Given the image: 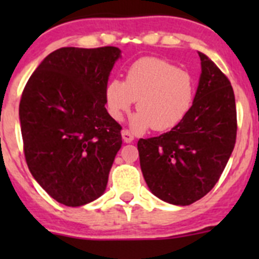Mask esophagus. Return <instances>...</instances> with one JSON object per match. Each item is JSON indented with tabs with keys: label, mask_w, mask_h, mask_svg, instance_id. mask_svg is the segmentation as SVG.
<instances>
[{
	"label": "esophagus",
	"mask_w": 259,
	"mask_h": 259,
	"mask_svg": "<svg viewBox=\"0 0 259 259\" xmlns=\"http://www.w3.org/2000/svg\"><path fill=\"white\" fill-rule=\"evenodd\" d=\"M121 137H122V140H124L125 143H132L133 140H134V135H133V133L129 132V130H126V129L122 130Z\"/></svg>",
	"instance_id": "34e87169"
}]
</instances>
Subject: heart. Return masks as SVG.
Instances as JSON below:
<instances>
[{
  "mask_svg": "<svg viewBox=\"0 0 259 259\" xmlns=\"http://www.w3.org/2000/svg\"><path fill=\"white\" fill-rule=\"evenodd\" d=\"M195 81L193 75L156 57H143L129 66L125 81L114 79L105 89L108 113L121 120L138 100L132 117L137 132H165L178 125L193 105Z\"/></svg>",
  "mask_w": 259,
  "mask_h": 259,
  "instance_id": "heart-1",
  "label": "heart"
}]
</instances>
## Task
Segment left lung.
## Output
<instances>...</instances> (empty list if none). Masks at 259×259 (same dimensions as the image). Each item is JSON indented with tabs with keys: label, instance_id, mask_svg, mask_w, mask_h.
Returning <instances> with one entry per match:
<instances>
[{
	"label": "left lung",
	"instance_id": "left-lung-1",
	"mask_svg": "<svg viewBox=\"0 0 259 259\" xmlns=\"http://www.w3.org/2000/svg\"><path fill=\"white\" fill-rule=\"evenodd\" d=\"M194 101L170 132L140 139V168L155 197L189 205L209 193L236 144L237 110L228 77L202 52Z\"/></svg>",
	"mask_w": 259,
	"mask_h": 259
}]
</instances>
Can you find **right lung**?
Returning a JSON list of instances; mask_svg holds the SVG:
<instances>
[{"label":"right lung","mask_w":259,"mask_h":259,"mask_svg":"<svg viewBox=\"0 0 259 259\" xmlns=\"http://www.w3.org/2000/svg\"><path fill=\"white\" fill-rule=\"evenodd\" d=\"M121 51L62 48L23 89L20 122L26 163L50 197L80 207L105 192L122 140L105 108V89Z\"/></svg>","instance_id":"right-lung-1"}]
</instances>
